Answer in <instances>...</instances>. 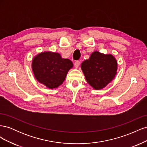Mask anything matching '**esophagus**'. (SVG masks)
<instances>
[{"instance_id":"esophagus-1","label":"esophagus","mask_w":147,"mask_h":147,"mask_svg":"<svg viewBox=\"0 0 147 147\" xmlns=\"http://www.w3.org/2000/svg\"><path fill=\"white\" fill-rule=\"evenodd\" d=\"M80 61H75V63H74L75 67V68H78V67H79V65H80Z\"/></svg>"}]
</instances>
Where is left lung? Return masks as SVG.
I'll return each mask as SVG.
<instances>
[{
	"mask_svg": "<svg viewBox=\"0 0 147 147\" xmlns=\"http://www.w3.org/2000/svg\"><path fill=\"white\" fill-rule=\"evenodd\" d=\"M81 67L87 82L95 90H100L115 77L117 63L112 55L94 51L90 59L83 62Z\"/></svg>",
	"mask_w": 147,
	"mask_h": 147,
	"instance_id": "left-lung-1",
	"label": "left lung"
}]
</instances>
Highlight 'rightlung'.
I'll use <instances>...</instances> for the list:
<instances>
[{
	"mask_svg": "<svg viewBox=\"0 0 147 147\" xmlns=\"http://www.w3.org/2000/svg\"><path fill=\"white\" fill-rule=\"evenodd\" d=\"M72 67L70 60L63 59L58 53L52 52L40 53L34 57L32 64L35 78L50 89L60 86Z\"/></svg>",
	"mask_w": 147,
	"mask_h": 147,
	"instance_id": "right-lung-1",
	"label": "right lung"
}]
</instances>
